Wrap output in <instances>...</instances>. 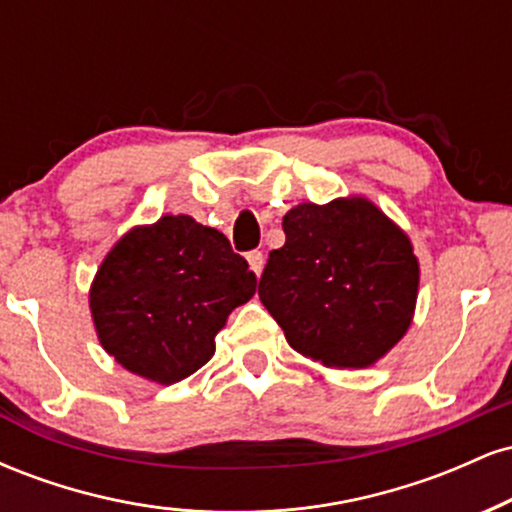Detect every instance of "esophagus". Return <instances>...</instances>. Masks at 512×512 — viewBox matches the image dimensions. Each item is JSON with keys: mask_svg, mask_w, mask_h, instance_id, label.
I'll return each mask as SVG.
<instances>
[{"mask_svg": "<svg viewBox=\"0 0 512 512\" xmlns=\"http://www.w3.org/2000/svg\"><path fill=\"white\" fill-rule=\"evenodd\" d=\"M248 264H250L252 272H255V276H260L262 269H264V255H262V252L260 250L248 252Z\"/></svg>", "mask_w": 512, "mask_h": 512, "instance_id": "34e87169", "label": "esophagus"}]
</instances>
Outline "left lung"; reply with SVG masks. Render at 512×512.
<instances>
[{"mask_svg":"<svg viewBox=\"0 0 512 512\" xmlns=\"http://www.w3.org/2000/svg\"><path fill=\"white\" fill-rule=\"evenodd\" d=\"M281 226L260 301L286 342L327 368L375 366L414 320L421 269L407 233L361 195L296 204Z\"/></svg>","mask_w":512,"mask_h":512,"instance_id":"left-lung-1","label":"left lung"}]
</instances>
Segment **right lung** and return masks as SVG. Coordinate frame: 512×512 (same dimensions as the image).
I'll return each instance as SVG.
<instances>
[{
  "label": "right lung",
  "instance_id": "right-lung-1",
  "mask_svg": "<svg viewBox=\"0 0 512 512\" xmlns=\"http://www.w3.org/2000/svg\"><path fill=\"white\" fill-rule=\"evenodd\" d=\"M245 257L187 214L134 226L110 248L88 291L98 342L156 385L190 378L214 356L228 315L255 296Z\"/></svg>",
  "mask_w": 512,
  "mask_h": 512
}]
</instances>
